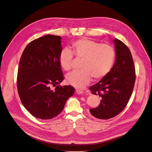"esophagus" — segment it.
Segmentation results:
<instances>
[{
	"mask_svg": "<svg viewBox=\"0 0 152 152\" xmlns=\"http://www.w3.org/2000/svg\"><path fill=\"white\" fill-rule=\"evenodd\" d=\"M76 92L77 94H82L84 92L81 90H79V89H76Z\"/></svg>",
	"mask_w": 152,
	"mask_h": 152,
	"instance_id": "34e87169",
	"label": "esophagus"
}]
</instances>
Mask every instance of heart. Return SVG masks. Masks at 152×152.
<instances>
[{"instance_id":"obj_1","label":"heart","mask_w":152,"mask_h":152,"mask_svg":"<svg viewBox=\"0 0 152 152\" xmlns=\"http://www.w3.org/2000/svg\"><path fill=\"white\" fill-rule=\"evenodd\" d=\"M83 59L80 71L66 77V81L77 89H84L92 79L98 81L106 77L112 69L116 60L115 48L88 39H80L71 44L70 50L63 49L59 55L61 68L70 71L73 68L74 57Z\"/></svg>"}]
</instances>
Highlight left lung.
<instances>
[{"mask_svg": "<svg viewBox=\"0 0 152 152\" xmlns=\"http://www.w3.org/2000/svg\"><path fill=\"white\" fill-rule=\"evenodd\" d=\"M116 61L110 73L89 87L91 93L102 98L99 107L90 109L92 116L100 119L112 118L120 113L128 103L135 81V69L129 49L115 39Z\"/></svg>", "mask_w": 152, "mask_h": 152, "instance_id": "obj_1", "label": "left lung"}]
</instances>
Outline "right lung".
<instances>
[{"label":"right lung","mask_w":152,"mask_h":152,"mask_svg":"<svg viewBox=\"0 0 152 152\" xmlns=\"http://www.w3.org/2000/svg\"><path fill=\"white\" fill-rule=\"evenodd\" d=\"M61 39L48 34L33 40L25 47L19 62L20 99L29 112L39 119L57 116L75 92L73 86L59 85L64 79L59 63Z\"/></svg>","instance_id":"1"}]
</instances>
